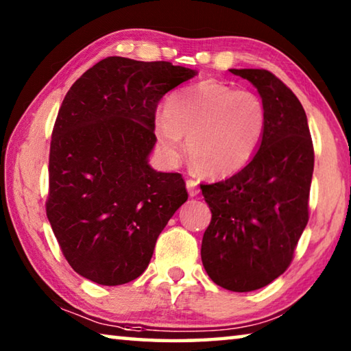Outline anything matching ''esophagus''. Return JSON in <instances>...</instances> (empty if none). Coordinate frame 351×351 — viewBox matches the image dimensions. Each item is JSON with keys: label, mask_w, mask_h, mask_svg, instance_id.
<instances>
[{"label": "esophagus", "mask_w": 351, "mask_h": 351, "mask_svg": "<svg viewBox=\"0 0 351 351\" xmlns=\"http://www.w3.org/2000/svg\"><path fill=\"white\" fill-rule=\"evenodd\" d=\"M186 186H187V190H189V195L190 197H197V195L199 193V189H198V182L195 180H186Z\"/></svg>", "instance_id": "obj_1"}]
</instances>
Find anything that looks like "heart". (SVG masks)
<instances>
[{
  "instance_id": "1",
  "label": "heart",
  "mask_w": 351,
  "mask_h": 351,
  "mask_svg": "<svg viewBox=\"0 0 351 351\" xmlns=\"http://www.w3.org/2000/svg\"><path fill=\"white\" fill-rule=\"evenodd\" d=\"M268 114L263 100L247 90L206 80L171 94L153 122L159 153L180 161L182 136L190 161L212 178L234 175L251 161L263 141Z\"/></svg>"
}]
</instances>
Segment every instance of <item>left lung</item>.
<instances>
[{"instance_id": "1", "label": "left lung", "mask_w": 351, "mask_h": 351, "mask_svg": "<svg viewBox=\"0 0 351 351\" xmlns=\"http://www.w3.org/2000/svg\"><path fill=\"white\" fill-rule=\"evenodd\" d=\"M257 88L268 123L258 152L224 181L203 184L212 212L201 260L218 287L247 293L288 269L308 223L314 148L295 94L266 69H230Z\"/></svg>"}]
</instances>
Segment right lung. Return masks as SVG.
Listing matches in <instances>:
<instances>
[{
    "label": "right lung",
    "instance_id": "add662e5",
    "mask_svg": "<svg viewBox=\"0 0 351 351\" xmlns=\"http://www.w3.org/2000/svg\"><path fill=\"white\" fill-rule=\"evenodd\" d=\"M193 69L106 57L69 88L49 150L46 215L77 274L105 287L138 278L189 195L181 173L148 165L159 100Z\"/></svg>",
    "mask_w": 351,
    "mask_h": 351
}]
</instances>
